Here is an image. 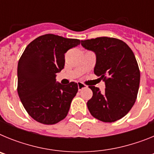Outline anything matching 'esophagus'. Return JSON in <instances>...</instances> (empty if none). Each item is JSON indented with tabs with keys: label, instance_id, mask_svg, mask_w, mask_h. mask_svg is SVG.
I'll use <instances>...</instances> for the list:
<instances>
[{
	"label": "esophagus",
	"instance_id": "esophagus-1",
	"mask_svg": "<svg viewBox=\"0 0 154 154\" xmlns=\"http://www.w3.org/2000/svg\"><path fill=\"white\" fill-rule=\"evenodd\" d=\"M85 85H84L83 83H82V82H78V89L79 90H82V89H83V88H85Z\"/></svg>",
	"mask_w": 154,
	"mask_h": 154
}]
</instances>
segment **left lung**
Returning a JSON list of instances; mask_svg holds the SVG:
<instances>
[{
	"instance_id": "1",
	"label": "left lung",
	"mask_w": 154,
	"mask_h": 154,
	"mask_svg": "<svg viewBox=\"0 0 154 154\" xmlns=\"http://www.w3.org/2000/svg\"><path fill=\"white\" fill-rule=\"evenodd\" d=\"M81 45L95 53L94 73L106 83L103 92L89 86L93 93L87 103L91 115L105 123L123 118L135 103L140 86V73L133 51L123 41L108 37L81 41Z\"/></svg>"
}]
</instances>
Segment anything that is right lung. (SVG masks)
Instances as JSON below:
<instances>
[{
    "label": "right lung",
    "mask_w": 154,
    "mask_h": 154,
    "mask_svg": "<svg viewBox=\"0 0 154 154\" xmlns=\"http://www.w3.org/2000/svg\"><path fill=\"white\" fill-rule=\"evenodd\" d=\"M79 45V39L48 34L35 38L24 49L17 65V92L35 120L51 125L66 117L78 85L74 82L62 85L55 78L64 69L65 53Z\"/></svg>",
    "instance_id": "right-lung-1"
}]
</instances>
